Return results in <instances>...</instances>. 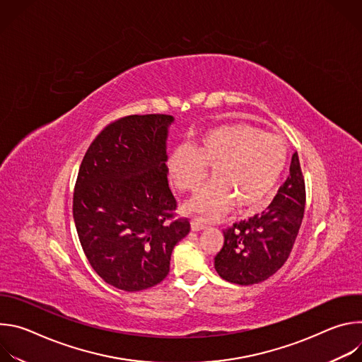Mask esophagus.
<instances>
[{
	"label": "esophagus",
	"instance_id": "34e87169",
	"mask_svg": "<svg viewBox=\"0 0 362 362\" xmlns=\"http://www.w3.org/2000/svg\"><path fill=\"white\" fill-rule=\"evenodd\" d=\"M190 226H192V230H202V229H204V223H202L199 221H194V219L190 222Z\"/></svg>",
	"mask_w": 362,
	"mask_h": 362
}]
</instances>
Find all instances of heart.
<instances>
[{"mask_svg":"<svg viewBox=\"0 0 362 362\" xmlns=\"http://www.w3.org/2000/svg\"><path fill=\"white\" fill-rule=\"evenodd\" d=\"M288 159L285 140L249 123L211 129L192 147H176L168 159L172 185L183 193L199 190L206 172L214 183L194 196L186 211L202 219H215L232 204L240 212L259 208L275 189Z\"/></svg>","mask_w":362,"mask_h":362,"instance_id":"obj_1","label":"heart"}]
</instances>
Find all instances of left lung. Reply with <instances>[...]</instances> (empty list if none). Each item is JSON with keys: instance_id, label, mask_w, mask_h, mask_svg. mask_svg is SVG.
<instances>
[{"instance_id": "8db88e82", "label": "left lung", "mask_w": 362, "mask_h": 362, "mask_svg": "<svg viewBox=\"0 0 362 362\" xmlns=\"http://www.w3.org/2000/svg\"><path fill=\"white\" fill-rule=\"evenodd\" d=\"M305 199V180L298 153H293L289 176L268 208L223 230L225 242L215 256L219 276L232 284L253 285L276 274L293 247Z\"/></svg>"}]
</instances>
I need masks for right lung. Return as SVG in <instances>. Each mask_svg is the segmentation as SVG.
<instances>
[{"instance_id": "obj_1", "label": "right lung", "mask_w": 362, "mask_h": 362, "mask_svg": "<svg viewBox=\"0 0 362 362\" xmlns=\"http://www.w3.org/2000/svg\"><path fill=\"white\" fill-rule=\"evenodd\" d=\"M169 115H132L103 129L78 169L73 216L81 247L101 279L136 292L160 284L190 223L176 218L168 183Z\"/></svg>"}]
</instances>
